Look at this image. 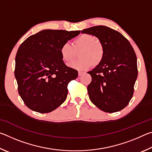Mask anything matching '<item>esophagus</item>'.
Segmentation results:
<instances>
[{"mask_svg":"<svg viewBox=\"0 0 152 152\" xmlns=\"http://www.w3.org/2000/svg\"><path fill=\"white\" fill-rule=\"evenodd\" d=\"M83 74L84 72H78V76H81Z\"/></svg>","mask_w":152,"mask_h":152,"instance_id":"esophagus-1","label":"esophagus"}]
</instances>
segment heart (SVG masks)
<instances>
[{"instance_id":"b5f03b06","label":"heart","mask_w":152,"mask_h":152,"mask_svg":"<svg viewBox=\"0 0 152 152\" xmlns=\"http://www.w3.org/2000/svg\"><path fill=\"white\" fill-rule=\"evenodd\" d=\"M80 59L69 64V67L78 70H86L93 65L101 64L104 57V48L102 43L95 36L88 33L78 35L74 39L72 45L64 43L60 49L61 58L68 63L72 60L78 51Z\"/></svg>"}]
</instances>
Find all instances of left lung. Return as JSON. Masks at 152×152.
<instances>
[{
  "instance_id": "left-lung-1",
  "label": "left lung",
  "mask_w": 152,
  "mask_h": 152,
  "mask_svg": "<svg viewBox=\"0 0 152 152\" xmlns=\"http://www.w3.org/2000/svg\"><path fill=\"white\" fill-rule=\"evenodd\" d=\"M99 38L104 48L101 64L88 72L91 102L107 113L119 111L127 106L134 92L137 77V57L132 45L119 32L104 25L82 30Z\"/></svg>"
}]
</instances>
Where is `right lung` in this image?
<instances>
[{
  "instance_id": "obj_1",
  "label": "right lung",
  "mask_w": 152,
  "mask_h": 152,
  "mask_svg": "<svg viewBox=\"0 0 152 152\" xmlns=\"http://www.w3.org/2000/svg\"><path fill=\"white\" fill-rule=\"evenodd\" d=\"M80 31L46 29L31 35L18 49L15 76L25 105L40 113L55 110L66 99L68 84L78 71L61 60L60 49Z\"/></svg>"
}]
</instances>
